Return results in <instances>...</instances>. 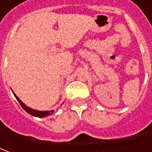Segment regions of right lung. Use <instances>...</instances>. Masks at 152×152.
Segmentation results:
<instances>
[{"mask_svg":"<svg viewBox=\"0 0 152 152\" xmlns=\"http://www.w3.org/2000/svg\"><path fill=\"white\" fill-rule=\"evenodd\" d=\"M12 93H13V92H12ZM13 95H14V96L16 97V99L18 100V102H19L21 107L23 108V110H25L28 113H29L30 115H32V116L38 117V118H45V117H47V116L50 115L52 113H54V110H51V111H38V110H34V109L28 107H27L23 102H22V101L15 95L14 93H13Z\"/></svg>","mask_w":152,"mask_h":152,"instance_id":"1","label":"right lung"}]
</instances>
